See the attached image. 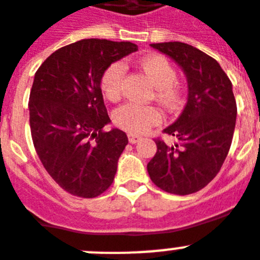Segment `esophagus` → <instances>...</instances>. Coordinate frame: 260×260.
<instances>
[{
  "mask_svg": "<svg viewBox=\"0 0 260 260\" xmlns=\"http://www.w3.org/2000/svg\"><path fill=\"white\" fill-rule=\"evenodd\" d=\"M141 139H142V137H139V135L128 134V142H130V143H137V142H139Z\"/></svg>",
  "mask_w": 260,
  "mask_h": 260,
  "instance_id": "1",
  "label": "esophagus"
}]
</instances>
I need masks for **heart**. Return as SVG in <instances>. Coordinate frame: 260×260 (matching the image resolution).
Returning a JSON list of instances; mask_svg holds the SVG:
<instances>
[{"instance_id": "obj_1", "label": "heart", "mask_w": 260, "mask_h": 260, "mask_svg": "<svg viewBox=\"0 0 260 260\" xmlns=\"http://www.w3.org/2000/svg\"><path fill=\"white\" fill-rule=\"evenodd\" d=\"M143 72L156 86L157 101L167 109H175L183 100V88L177 83V71L163 55H148L139 61ZM126 67L122 61H115L104 71L101 89L110 101L121 99L123 90V77ZM161 121V113L156 106L138 105L128 103L119 106L114 113V122L119 128L132 134H145L152 126Z\"/></svg>"}]
</instances>
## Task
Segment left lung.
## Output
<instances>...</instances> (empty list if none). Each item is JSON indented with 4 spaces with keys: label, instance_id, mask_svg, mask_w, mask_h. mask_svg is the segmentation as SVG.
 I'll return each instance as SVG.
<instances>
[{
    "label": "left lung",
    "instance_id": "8db88e82",
    "mask_svg": "<svg viewBox=\"0 0 260 260\" xmlns=\"http://www.w3.org/2000/svg\"><path fill=\"white\" fill-rule=\"evenodd\" d=\"M187 75L188 101L180 117L163 133L177 139H155L156 154L147 164L152 183L174 194H190L216 177L233 141L237 103L232 81L217 60L181 42L152 43Z\"/></svg>",
    "mask_w": 260,
    "mask_h": 260
}]
</instances>
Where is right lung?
<instances>
[{
  "label": "right lung",
  "instance_id": "1",
  "mask_svg": "<svg viewBox=\"0 0 260 260\" xmlns=\"http://www.w3.org/2000/svg\"><path fill=\"white\" fill-rule=\"evenodd\" d=\"M138 50L130 42L83 39L56 50L35 73L30 92L31 138L50 176L66 192L93 199L114 180L127 145L110 122L101 77L114 61Z\"/></svg>",
  "mask_w": 260,
  "mask_h": 260
}]
</instances>
